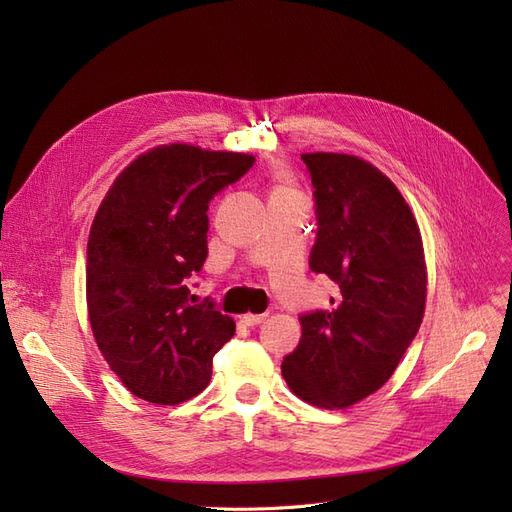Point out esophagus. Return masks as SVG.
<instances>
[{
	"instance_id": "obj_1",
	"label": "esophagus",
	"mask_w": 512,
	"mask_h": 512,
	"mask_svg": "<svg viewBox=\"0 0 512 512\" xmlns=\"http://www.w3.org/2000/svg\"><path fill=\"white\" fill-rule=\"evenodd\" d=\"M267 320V314H243L241 316V322H245L247 327H256V324L265 322Z\"/></svg>"
}]
</instances>
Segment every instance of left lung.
Here are the masks:
<instances>
[{
    "label": "left lung",
    "instance_id": "left-lung-1",
    "mask_svg": "<svg viewBox=\"0 0 512 512\" xmlns=\"http://www.w3.org/2000/svg\"><path fill=\"white\" fill-rule=\"evenodd\" d=\"M316 188L318 237L309 267L339 286L331 309L301 316L282 363L307 404L344 410L376 393L421 327L427 265L421 228L397 185L348 153H301Z\"/></svg>",
    "mask_w": 512,
    "mask_h": 512
}]
</instances>
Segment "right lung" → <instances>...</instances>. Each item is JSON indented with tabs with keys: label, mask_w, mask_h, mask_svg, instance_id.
I'll return each instance as SVG.
<instances>
[{
	"label": "right lung",
	"mask_w": 512,
	"mask_h": 512,
	"mask_svg": "<svg viewBox=\"0 0 512 512\" xmlns=\"http://www.w3.org/2000/svg\"><path fill=\"white\" fill-rule=\"evenodd\" d=\"M254 156L185 143L134 158L108 188L87 241V316L104 361L149 404L177 406L207 389L235 320L192 305L188 277L207 258L209 200Z\"/></svg>",
	"instance_id": "obj_1"
}]
</instances>
